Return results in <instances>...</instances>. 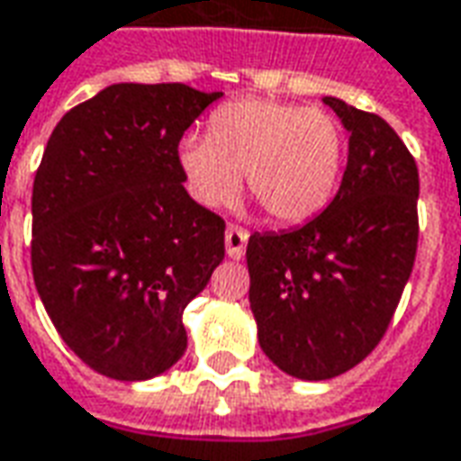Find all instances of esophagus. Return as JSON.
I'll return each instance as SVG.
<instances>
[{
  "mask_svg": "<svg viewBox=\"0 0 461 461\" xmlns=\"http://www.w3.org/2000/svg\"><path fill=\"white\" fill-rule=\"evenodd\" d=\"M249 230L240 228V225H228L225 228V253L228 258L233 261H240L246 256V243H249Z\"/></svg>",
  "mask_w": 461,
  "mask_h": 461,
  "instance_id": "esophagus-1",
  "label": "esophagus"
}]
</instances>
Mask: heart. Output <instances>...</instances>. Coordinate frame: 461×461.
Wrapping results in <instances>:
<instances>
[{
    "instance_id": "heart-1",
    "label": "heart",
    "mask_w": 461,
    "mask_h": 461,
    "mask_svg": "<svg viewBox=\"0 0 461 461\" xmlns=\"http://www.w3.org/2000/svg\"><path fill=\"white\" fill-rule=\"evenodd\" d=\"M177 163L193 198L215 208L236 198L240 173L253 198L276 223H303L331 203L344 132L329 113L268 97L221 104L208 120V138L190 135Z\"/></svg>"
}]
</instances>
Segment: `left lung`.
I'll list each match as a JSON object with an SVG mask.
<instances>
[{"label":"left lung","instance_id":"obj_1","mask_svg":"<svg viewBox=\"0 0 461 461\" xmlns=\"http://www.w3.org/2000/svg\"><path fill=\"white\" fill-rule=\"evenodd\" d=\"M348 130V160L321 215L285 233H253L246 249L250 311L266 357L323 382L369 357L414 268L419 170L392 125L323 97Z\"/></svg>","mask_w":461,"mask_h":461}]
</instances>
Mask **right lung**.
I'll return each instance as SVG.
<instances>
[{"mask_svg":"<svg viewBox=\"0 0 461 461\" xmlns=\"http://www.w3.org/2000/svg\"><path fill=\"white\" fill-rule=\"evenodd\" d=\"M223 92L110 85L47 140L32 188V276L90 369L142 382L183 357V311L225 256V221L183 188L177 145Z\"/></svg>","mask_w":461,"mask_h":461,"instance_id":"1","label":"right lung"}]
</instances>
